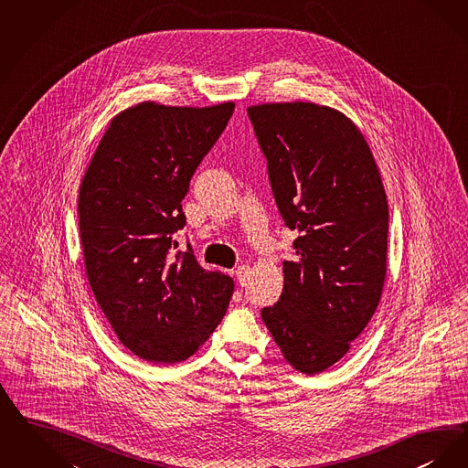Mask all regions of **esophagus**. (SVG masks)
Segmentation results:
<instances>
[{
	"mask_svg": "<svg viewBox=\"0 0 468 468\" xmlns=\"http://www.w3.org/2000/svg\"><path fill=\"white\" fill-rule=\"evenodd\" d=\"M235 275H237V279L240 282V285H247V282L250 279V268L242 264V266H239L235 270Z\"/></svg>",
	"mask_w": 468,
	"mask_h": 468,
	"instance_id": "1",
	"label": "esophagus"
}]
</instances>
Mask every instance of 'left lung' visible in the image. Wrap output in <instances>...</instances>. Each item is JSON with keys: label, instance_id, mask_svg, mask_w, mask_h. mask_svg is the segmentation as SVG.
Returning <instances> with one entry per match:
<instances>
[{"label": "left lung", "instance_id": "1", "mask_svg": "<svg viewBox=\"0 0 468 468\" xmlns=\"http://www.w3.org/2000/svg\"><path fill=\"white\" fill-rule=\"evenodd\" d=\"M282 219L300 235L281 300L262 322L303 374L336 364L376 312L387 277L388 204L356 123L329 106L247 108Z\"/></svg>", "mask_w": 468, "mask_h": 468}]
</instances>
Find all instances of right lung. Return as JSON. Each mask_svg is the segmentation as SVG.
<instances>
[{
    "mask_svg": "<svg viewBox=\"0 0 468 468\" xmlns=\"http://www.w3.org/2000/svg\"><path fill=\"white\" fill-rule=\"evenodd\" d=\"M233 102L179 108L141 102L104 132L78 197L89 283L118 339L153 364L193 356L214 333L235 291L221 271L174 252L186 225L183 198L216 144Z\"/></svg>",
    "mask_w": 468,
    "mask_h": 468,
    "instance_id": "right-lung-1",
    "label": "right lung"
}]
</instances>
